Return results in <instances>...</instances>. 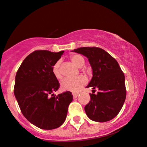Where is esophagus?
I'll return each instance as SVG.
<instances>
[{
	"label": "esophagus",
	"instance_id": "34e87169",
	"mask_svg": "<svg viewBox=\"0 0 147 147\" xmlns=\"http://www.w3.org/2000/svg\"><path fill=\"white\" fill-rule=\"evenodd\" d=\"M72 94H73L74 98H76V97L78 96L79 94L78 93H76V92H74V93H72Z\"/></svg>",
	"mask_w": 147,
	"mask_h": 147
}]
</instances>
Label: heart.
<instances>
[{
  "instance_id": "obj_1",
  "label": "heart",
  "mask_w": 147,
  "mask_h": 147,
  "mask_svg": "<svg viewBox=\"0 0 147 147\" xmlns=\"http://www.w3.org/2000/svg\"><path fill=\"white\" fill-rule=\"evenodd\" d=\"M70 60L74 65L78 68H82L85 65V59L79 54H74L70 57ZM60 61H57L53 67V74L57 79L62 78L60 71ZM87 83L85 77L80 76L74 79H65L61 82V88L64 91L77 92Z\"/></svg>"
}]
</instances>
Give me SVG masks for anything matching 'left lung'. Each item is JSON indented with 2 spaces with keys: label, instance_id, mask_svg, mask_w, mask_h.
<instances>
[{
  "label": "left lung",
  "instance_id": "8db88e82",
  "mask_svg": "<svg viewBox=\"0 0 147 147\" xmlns=\"http://www.w3.org/2000/svg\"><path fill=\"white\" fill-rule=\"evenodd\" d=\"M72 52L88 58L92 69V78L86 87H92L90 100L85 105L86 115L92 121L105 122L115 118L126 99L125 76L117 61L103 49L81 47ZM97 88V94H94Z\"/></svg>",
  "mask_w": 147,
  "mask_h": 147
}]
</instances>
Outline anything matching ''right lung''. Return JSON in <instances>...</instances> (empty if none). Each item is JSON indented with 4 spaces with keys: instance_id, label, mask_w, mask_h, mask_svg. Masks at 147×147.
I'll list each match as a JSON object with an SVG mask.
<instances>
[{
    "instance_id": "add662e5",
    "label": "right lung",
    "mask_w": 147,
    "mask_h": 147,
    "mask_svg": "<svg viewBox=\"0 0 147 147\" xmlns=\"http://www.w3.org/2000/svg\"><path fill=\"white\" fill-rule=\"evenodd\" d=\"M64 52L35 51L24 59L16 72L14 93L21 113L28 121L42 129L62 126L73 100L71 92L57 96L53 94L60 83L52 69Z\"/></svg>"
}]
</instances>
